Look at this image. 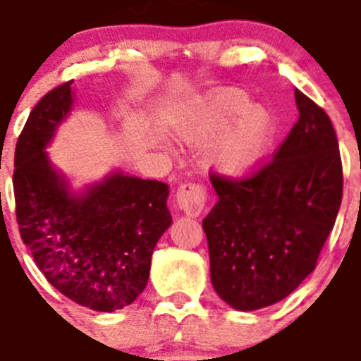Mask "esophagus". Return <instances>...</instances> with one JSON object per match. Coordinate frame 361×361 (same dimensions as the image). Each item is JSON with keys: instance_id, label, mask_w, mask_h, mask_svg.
Segmentation results:
<instances>
[{"instance_id": "1", "label": "esophagus", "mask_w": 361, "mask_h": 361, "mask_svg": "<svg viewBox=\"0 0 361 361\" xmlns=\"http://www.w3.org/2000/svg\"><path fill=\"white\" fill-rule=\"evenodd\" d=\"M206 202V190L202 185L183 183L176 192V206L185 215L195 216L202 212Z\"/></svg>"}]
</instances>
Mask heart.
<instances>
[{
	"instance_id": "heart-1",
	"label": "heart",
	"mask_w": 361,
	"mask_h": 361,
	"mask_svg": "<svg viewBox=\"0 0 361 361\" xmlns=\"http://www.w3.org/2000/svg\"><path fill=\"white\" fill-rule=\"evenodd\" d=\"M176 130L195 148L209 147L208 162L226 178L255 173L277 139L279 125L271 111L252 106L250 97L238 87H220L181 111Z\"/></svg>"
}]
</instances>
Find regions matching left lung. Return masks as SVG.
<instances>
[{
	"instance_id": "8db88e82",
	"label": "left lung",
	"mask_w": 361,
	"mask_h": 361,
	"mask_svg": "<svg viewBox=\"0 0 361 361\" xmlns=\"http://www.w3.org/2000/svg\"><path fill=\"white\" fill-rule=\"evenodd\" d=\"M298 123L274 160L241 181L212 176L202 220L216 295L257 310L291 295L316 268L342 201V162L328 114L295 90Z\"/></svg>"
}]
</instances>
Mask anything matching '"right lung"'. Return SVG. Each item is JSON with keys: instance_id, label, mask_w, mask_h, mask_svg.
I'll list each match as a JSON object with an SVG mask.
<instances>
[{"instance_id": "obj_1", "label": "right lung", "mask_w": 361, "mask_h": 361, "mask_svg": "<svg viewBox=\"0 0 361 361\" xmlns=\"http://www.w3.org/2000/svg\"><path fill=\"white\" fill-rule=\"evenodd\" d=\"M75 104L72 80L42 97L16 148L20 238L52 288L97 312L145 291L157 241L173 224L169 185L114 169L75 190L45 152Z\"/></svg>"}]
</instances>
